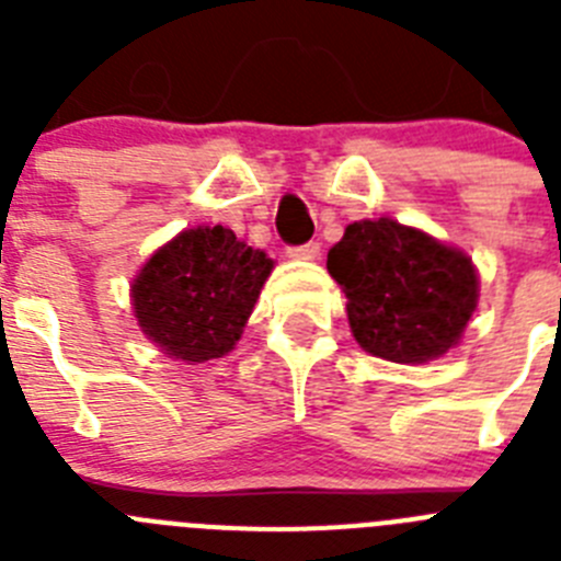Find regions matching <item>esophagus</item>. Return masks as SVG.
I'll list each match as a JSON object with an SVG mask.
<instances>
[{
  "mask_svg": "<svg viewBox=\"0 0 561 561\" xmlns=\"http://www.w3.org/2000/svg\"><path fill=\"white\" fill-rule=\"evenodd\" d=\"M289 257H300V261H314L317 255H320V244L317 241H306V244L300 247H289Z\"/></svg>",
  "mask_w": 561,
  "mask_h": 561,
  "instance_id": "esophagus-1",
  "label": "esophagus"
}]
</instances>
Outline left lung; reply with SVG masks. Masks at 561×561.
Wrapping results in <instances>:
<instances>
[{
    "label": "left lung",
    "mask_w": 561,
    "mask_h": 561,
    "mask_svg": "<svg viewBox=\"0 0 561 561\" xmlns=\"http://www.w3.org/2000/svg\"><path fill=\"white\" fill-rule=\"evenodd\" d=\"M329 272L348 297L356 342L401 365L447 354L478 306L472 261L393 219L345 227Z\"/></svg>",
    "instance_id": "8db88e82"
}]
</instances>
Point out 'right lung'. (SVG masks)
<instances>
[{
    "label": "right lung",
    "mask_w": 561,
    "mask_h": 561,
    "mask_svg": "<svg viewBox=\"0 0 561 561\" xmlns=\"http://www.w3.org/2000/svg\"><path fill=\"white\" fill-rule=\"evenodd\" d=\"M270 272L272 257L227 227L185 230L134 280V317L168 356L219 359L241 336Z\"/></svg>",
    "instance_id": "right-lung-1"
}]
</instances>
